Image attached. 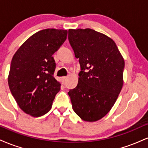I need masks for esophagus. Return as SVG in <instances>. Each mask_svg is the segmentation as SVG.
Here are the masks:
<instances>
[{
    "mask_svg": "<svg viewBox=\"0 0 148 148\" xmlns=\"http://www.w3.org/2000/svg\"><path fill=\"white\" fill-rule=\"evenodd\" d=\"M67 77H66V76H63V77L62 78V84H64V83L66 82V81H67Z\"/></svg>",
    "mask_w": 148,
    "mask_h": 148,
    "instance_id": "esophagus-1",
    "label": "esophagus"
}]
</instances>
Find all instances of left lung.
I'll return each instance as SVG.
<instances>
[{"mask_svg": "<svg viewBox=\"0 0 148 148\" xmlns=\"http://www.w3.org/2000/svg\"><path fill=\"white\" fill-rule=\"evenodd\" d=\"M68 40L81 66L77 86L68 92L72 108L84 121H97L121 91L125 61L114 41L95 30L69 29Z\"/></svg>", "mask_w": 148, "mask_h": 148, "instance_id": "8db88e82", "label": "left lung"}]
</instances>
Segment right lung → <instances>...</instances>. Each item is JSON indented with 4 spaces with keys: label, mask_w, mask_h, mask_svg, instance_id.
<instances>
[{
    "label": "right lung",
    "mask_w": 148,
    "mask_h": 148,
    "mask_svg": "<svg viewBox=\"0 0 148 148\" xmlns=\"http://www.w3.org/2000/svg\"><path fill=\"white\" fill-rule=\"evenodd\" d=\"M67 30H42L30 37L16 51L10 65L8 85L23 111L40 117L50 111L60 84L53 77V54L67 39Z\"/></svg>",
    "instance_id": "1"
}]
</instances>
